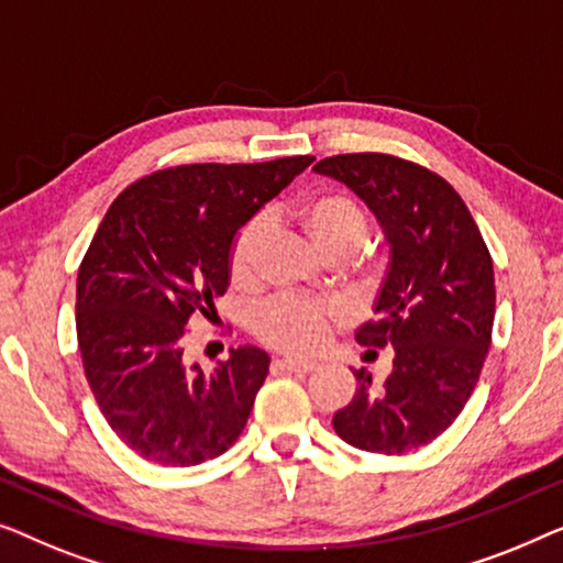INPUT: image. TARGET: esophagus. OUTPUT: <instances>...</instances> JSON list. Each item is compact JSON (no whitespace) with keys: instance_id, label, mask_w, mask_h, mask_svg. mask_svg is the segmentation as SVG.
<instances>
[{"instance_id":"34e87169","label":"esophagus","mask_w":563,"mask_h":563,"mask_svg":"<svg viewBox=\"0 0 563 563\" xmlns=\"http://www.w3.org/2000/svg\"><path fill=\"white\" fill-rule=\"evenodd\" d=\"M275 367L288 369V372H300V375H306V372L316 369V362L298 360V357H283V360H275Z\"/></svg>"}]
</instances>
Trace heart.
Here are the masks:
<instances>
[{"label": "heart", "mask_w": 563, "mask_h": 563, "mask_svg": "<svg viewBox=\"0 0 563 563\" xmlns=\"http://www.w3.org/2000/svg\"><path fill=\"white\" fill-rule=\"evenodd\" d=\"M292 217L306 229L316 247L331 260L352 257L362 250L369 234V217L364 206L342 191L308 196L292 209ZM267 234H271V224L263 213L244 221L240 232L234 234L232 247H229V275L236 285L255 283L267 247ZM336 319L339 311L334 306L278 296L255 308L252 331L265 344L278 346V350L308 352L327 339L329 327Z\"/></svg>", "instance_id": "obj_1"}]
</instances>
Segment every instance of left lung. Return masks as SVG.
Listing matches in <instances>:
<instances>
[{"instance_id": "obj_1", "label": "left lung", "mask_w": 563, "mask_h": 563, "mask_svg": "<svg viewBox=\"0 0 563 563\" xmlns=\"http://www.w3.org/2000/svg\"><path fill=\"white\" fill-rule=\"evenodd\" d=\"M313 170L352 188L390 244L375 319L357 329V342L372 352L393 346V372L375 385L354 369L360 387L336 410L334 431L372 454H406L441 437L477 387L493 342V257L462 196L423 165L352 153Z\"/></svg>"}]
</instances>
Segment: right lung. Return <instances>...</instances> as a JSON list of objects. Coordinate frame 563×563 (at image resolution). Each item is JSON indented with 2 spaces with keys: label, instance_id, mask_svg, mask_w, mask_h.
I'll list each match as a JSON object with an SVG mask.
<instances>
[{
  "label": "right lung",
  "instance_id": "right-lung-1",
  "mask_svg": "<svg viewBox=\"0 0 563 563\" xmlns=\"http://www.w3.org/2000/svg\"><path fill=\"white\" fill-rule=\"evenodd\" d=\"M311 163L176 165L109 206L78 267V350L107 423L147 462L194 466L240 439L271 357L236 346L213 372L188 367L186 327L217 316L236 229Z\"/></svg>",
  "mask_w": 563,
  "mask_h": 563
}]
</instances>
